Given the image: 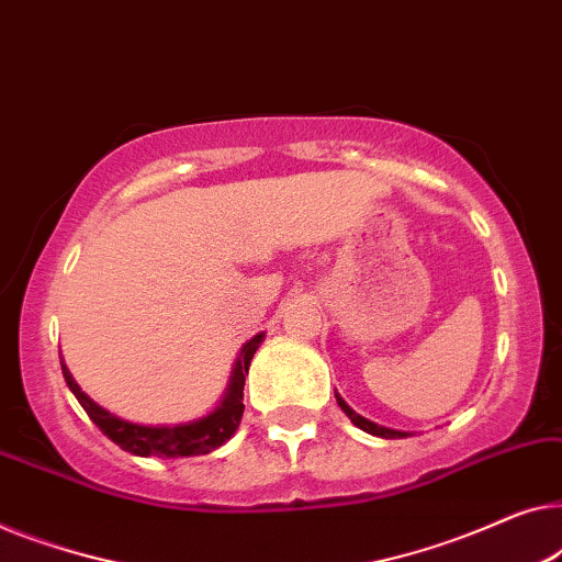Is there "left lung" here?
Instances as JSON below:
<instances>
[{
	"instance_id": "8db88e82",
	"label": "left lung",
	"mask_w": 562,
	"mask_h": 562,
	"mask_svg": "<svg viewBox=\"0 0 562 562\" xmlns=\"http://www.w3.org/2000/svg\"><path fill=\"white\" fill-rule=\"evenodd\" d=\"M335 397H337V403H339V408L347 413V418L355 423L357 428H362L364 434H372V436H380V438H408V436H413L411 430H395V428H385V426H378V423H372V420H368V418H362L360 413H355L352 408H349V405L341 401L339 397V393H335Z\"/></svg>"
}]
</instances>
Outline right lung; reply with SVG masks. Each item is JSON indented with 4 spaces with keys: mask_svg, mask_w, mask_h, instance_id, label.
Returning a JSON list of instances; mask_svg holds the SVG:
<instances>
[{
    "mask_svg": "<svg viewBox=\"0 0 562 562\" xmlns=\"http://www.w3.org/2000/svg\"><path fill=\"white\" fill-rule=\"evenodd\" d=\"M263 331L248 339L246 345L240 347L238 357H235L231 382H227L225 393L221 403L215 405L213 411L205 413L202 418L184 420V423H172V426H144V423H132L119 416H113L111 411H105L103 405L93 401L91 395L83 393L76 378L70 375V370L65 368L63 357V378L68 382L70 393L78 397V403L83 405L95 426L103 430V436H109L113 443L121 446V449L134 453V457H159V459H180V457H200V453H210L217 446L231 441V436L238 430L243 411V385H246V375L250 368V360H254L256 349L261 347Z\"/></svg>",
    "mask_w": 562,
    "mask_h": 562,
    "instance_id": "obj_1",
    "label": "right lung"
}]
</instances>
